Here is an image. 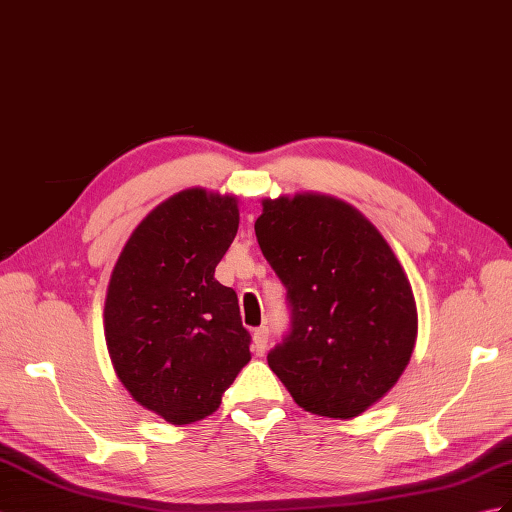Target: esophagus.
<instances>
[{
    "mask_svg": "<svg viewBox=\"0 0 512 512\" xmlns=\"http://www.w3.org/2000/svg\"><path fill=\"white\" fill-rule=\"evenodd\" d=\"M253 347L257 355H264L268 349V327H259L253 334Z\"/></svg>",
    "mask_w": 512,
    "mask_h": 512,
    "instance_id": "obj_1",
    "label": "esophagus"
}]
</instances>
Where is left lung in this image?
I'll use <instances>...</instances> for the list:
<instances>
[{
    "label": "left lung",
    "mask_w": 512,
    "mask_h": 512,
    "mask_svg": "<svg viewBox=\"0 0 512 512\" xmlns=\"http://www.w3.org/2000/svg\"><path fill=\"white\" fill-rule=\"evenodd\" d=\"M255 235L292 307L290 336L268 366L303 410L360 417L397 384L417 344L406 270L362 211L327 194L264 198Z\"/></svg>",
    "instance_id": "1"
}]
</instances>
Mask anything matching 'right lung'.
Listing matches in <instances>:
<instances>
[{
    "label": "right lung",
    "instance_id": "add662e5",
    "mask_svg": "<svg viewBox=\"0 0 512 512\" xmlns=\"http://www.w3.org/2000/svg\"><path fill=\"white\" fill-rule=\"evenodd\" d=\"M240 227L237 198L189 187L130 233L104 301L115 375L172 425L209 417L251 362L235 290L213 272Z\"/></svg>",
    "mask_w": 512,
    "mask_h": 512
}]
</instances>
